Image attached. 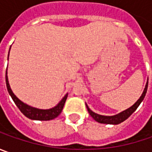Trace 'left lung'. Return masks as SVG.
<instances>
[{"instance_id": "1", "label": "left lung", "mask_w": 152, "mask_h": 152, "mask_svg": "<svg viewBox=\"0 0 152 152\" xmlns=\"http://www.w3.org/2000/svg\"><path fill=\"white\" fill-rule=\"evenodd\" d=\"M147 87H148V81L145 85V88L144 90L143 93L141 95V96L140 97V99L138 100L137 102H135L131 107H129V109H127L125 111L120 113L119 114H117L115 116H102V115H99V114L95 113L91 111L90 108L88 107V106L86 105V107L87 110L89 112V113L91 115V117L96 120L98 123H101V124H118L120 123L124 122V120H126L130 115H131L136 109L140 106V104L141 103V102L144 100V98L145 96V94H146V91H147Z\"/></svg>"}]
</instances>
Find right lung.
I'll list each match as a JSON object with an SVG mask.
<instances>
[{
    "label": "right lung",
    "instance_id": "1",
    "mask_svg": "<svg viewBox=\"0 0 152 152\" xmlns=\"http://www.w3.org/2000/svg\"><path fill=\"white\" fill-rule=\"evenodd\" d=\"M11 49V47H10ZM9 56V54H8ZM6 84H7V88L8 93L12 97V99L13 100L14 103L17 105V107L21 111V113L23 114L24 116H26L27 118H28L29 119L33 120H40V121H47V120L54 119L56 118L59 114L61 113L62 111V108L64 107V104L67 100V94L62 98L61 102H59L55 107L48 109V110H42V109H37V108L32 107L30 106H28L27 104L22 102L12 93V91L10 88V85L8 83V79H7V71H6Z\"/></svg>",
    "mask_w": 152,
    "mask_h": 152
}]
</instances>
